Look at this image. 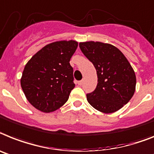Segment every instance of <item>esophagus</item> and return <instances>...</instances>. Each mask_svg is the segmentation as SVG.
<instances>
[{
    "label": "esophagus",
    "instance_id": "esophagus-1",
    "mask_svg": "<svg viewBox=\"0 0 154 154\" xmlns=\"http://www.w3.org/2000/svg\"><path fill=\"white\" fill-rule=\"evenodd\" d=\"M77 84H78V85L81 86V85H83V81H79L78 82H77Z\"/></svg>",
    "mask_w": 154,
    "mask_h": 154
}]
</instances>
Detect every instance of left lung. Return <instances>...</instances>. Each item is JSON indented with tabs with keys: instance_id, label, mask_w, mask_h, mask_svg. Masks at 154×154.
I'll use <instances>...</instances> for the list:
<instances>
[{
	"instance_id": "left-lung-1",
	"label": "left lung",
	"mask_w": 154,
	"mask_h": 154,
	"mask_svg": "<svg viewBox=\"0 0 154 154\" xmlns=\"http://www.w3.org/2000/svg\"><path fill=\"white\" fill-rule=\"evenodd\" d=\"M79 47L96 69L98 84L87 94L90 105L102 113L121 109L135 91V71L124 54L113 45L99 41L81 42Z\"/></svg>"
}]
</instances>
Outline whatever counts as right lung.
<instances>
[{
	"mask_svg": "<svg viewBox=\"0 0 154 154\" xmlns=\"http://www.w3.org/2000/svg\"><path fill=\"white\" fill-rule=\"evenodd\" d=\"M75 41L45 45L26 64L20 83L31 105L44 113L63 106L75 87L69 61L77 48Z\"/></svg>",
	"mask_w": 154,
	"mask_h": 154,
	"instance_id": "right-lung-1",
	"label": "right lung"
}]
</instances>
